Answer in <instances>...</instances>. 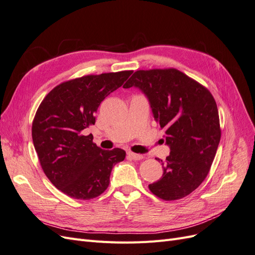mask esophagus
<instances>
[{
    "label": "esophagus",
    "instance_id": "34e87169",
    "mask_svg": "<svg viewBox=\"0 0 255 255\" xmlns=\"http://www.w3.org/2000/svg\"><path fill=\"white\" fill-rule=\"evenodd\" d=\"M128 155L134 159V160H139V159H142L143 156L141 155V154H136V153H133V152H128Z\"/></svg>",
    "mask_w": 255,
    "mask_h": 255
}]
</instances>
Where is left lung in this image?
Listing matches in <instances>:
<instances>
[{
    "label": "left lung",
    "mask_w": 255,
    "mask_h": 255,
    "mask_svg": "<svg viewBox=\"0 0 255 255\" xmlns=\"http://www.w3.org/2000/svg\"><path fill=\"white\" fill-rule=\"evenodd\" d=\"M139 88L165 130L170 154L153 195L173 201L197 189L210 172L221 137L217 104L207 88L176 69L138 70L123 88ZM159 160V159H158Z\"/></svg>",
    "instance_id": "8db88e82"
}]
</instances>
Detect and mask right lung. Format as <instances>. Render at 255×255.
<instances>
[{"mask_svg":"<svg viewBox=\"0 0 255 255\" xmlns=\"http://www.w3.org/2000/svg\"><path fill=\"white\" fill-rule=\"evenodd\" d=\"M133 71L85 75L61 83L42 100L32 127L35 150L44 174L65 195L90 200L106 190L113 167L126 151L102 150L82 130L96 123L103 100Z\"/></svg>","mask_w":255,"mask_h":255,"instance_id":"1","label":"right lung"}]
</instances>
